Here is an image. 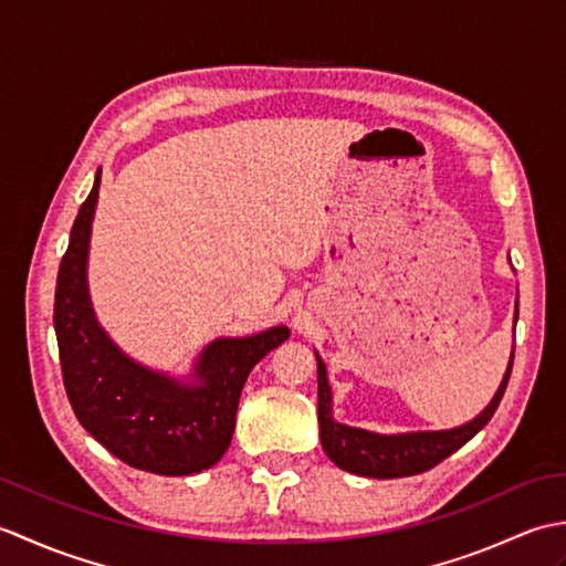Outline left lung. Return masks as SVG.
<instances>
[{
  "label": "left lung",
  "instance_id": "left-lung-1",
  "mask_svg": "<svg viewBox=\"0 0 566 566\" xmlns=\"http://www.w3.org/2000/svg\"><path fill=\"white\" fill-rule=\"evenodd\" d=\"M518 323V302H515L513 314V333ZM515 347V345H513ZM316 353V350H314ZM318 363V428H321V444L331 462L357 476H375V479H396V476H413L428 472L440 464L444 457H450L462 448L464 442L472 440L482 430L506 391V384L513 367V350L494 399L489 401L482 413L474 416L467 423L448 428V430H411V432H394V436H381L365 428L345 426L333 418V391L328 384V371L323 365L321 355L316 353Z\"/></svg>",
  "mask_w": 566,
  "mask_h": 566
}]
</instances>
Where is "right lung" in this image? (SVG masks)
<instances>
[{
  "instance_id": "right-lung-1",
  "label": "right lung",
  "mask_w": 566,
  "mask_h": 566,
  "mask_svg": "<svg viewBox=\"0 0 566 566\" xmlns=\"http://www.w3.org/2000/svg\"><path fill=\"white\" fill-rule=\"evenodd\" d=\"M99 185L102 170L72 223L57 270L53 323L67 399L82 428L122 462L163 476L199 474L231 444L250 369L290 338V328L216 338L187 377L126 355L102 328L90 298L87 262Z\"/></svg>"
}]
</instances>
